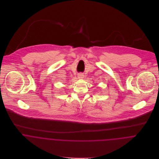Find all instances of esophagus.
Returning a JSON list of instances; mask_svg holds the SVG:
<instances>
[{
    "instance_id": "1",
    "label": "esophagus",
    "mask_w": 159,
    "mask_h": 159,
    "mask_svg": "<svg viewBox=\"0 0 159 159\" xmlns=\"http://www.w3.org/2000/svg\"><path fill=\"white\" fill-rule=\"evenodd\" d=\"M83 76H84V75L82 74V73H80L79 75H78V77L80 78H83Z\"/></svg>"
}]
</instances>
